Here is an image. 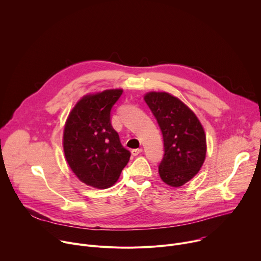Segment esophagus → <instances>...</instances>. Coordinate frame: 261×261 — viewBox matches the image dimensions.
Listing matches in <instances>:
<instances>
[{
  "instance_id": "obj_1",
  "label": "esophagus",
  "mask_w": 261,
  "mask_h": 261,
  "mask_svg": "<svg viewBox=\"0 0 261 261\" xmlns=\"http://www.w3.org/2000/svg\"><path fill=\"white\" fill-rule=\"evenodd\" d=\"M141 152H142V148L139 147V148H134V150H132L131 153H132L133 156H137V155H139Z\"/></svg>"
}]
</instances>
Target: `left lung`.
I'll use <instances>...</instances> for the list:
<instances>
[{"label":"left lung","instance_id":"8db88e82","mask_svg":"<svg viewBox=\"0 0 261 261\" xmlns=\"http://www.w3.org/2000/svg\"><path fill=\"white\" fill-rule=\"evenodd\" d=\"M144 101L161 129L164 155L159 165L161 179L180 187L201 168L206 154V137L193 111L166 92H150Z\"/></svg>","mask_w":261,"mask_h":261}]
</instances>
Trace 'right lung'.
Instances as JSON below:
<instances>
[{"instance_id": "add662e5", "label": "right lung", "mask_w": 261, "mask_h": 261, "mask_svg": "<svg viewBox=\"0 0 261 261\" xmlns=\"http://www.w3.org/2000/svg\"><path fill=\"white\" fill-rule=\"evenodd\" d=\"M122 93L116 89L83 97L65 124L66 160L80 180L94 188L111 187L131 156L110 122L111 108Z\"/></svg>"}]
</instances>
